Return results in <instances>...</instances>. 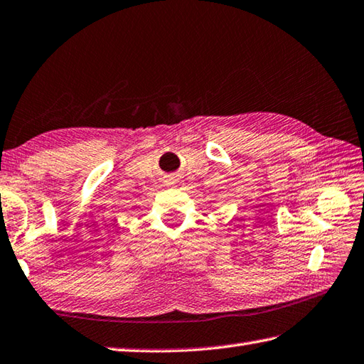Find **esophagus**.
Segmentation results:
<instances>
[{
    "instance_id": "1",
    "label": "esophagus",
    "mask_w": 364,
    "mask_h": 364,
    "mask_svg": "<svg viewBox=\"0 0 364 364\" xmlns=\"http://www.w3.org/2000/svg\"><path fill=\"white\" fill-rule=\"evenodd\" d=\"M177 182V179H174V177H169V179L166 181V185H174Z\"/></svg>"
}]
</instances>
